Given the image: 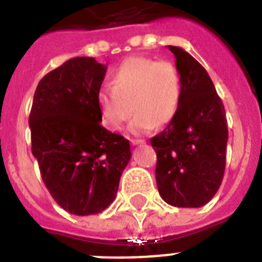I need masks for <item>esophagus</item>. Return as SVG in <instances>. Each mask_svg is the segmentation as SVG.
<instances>
[{
    "label": "esophagus",
    "mask_w": 262,
    "mask_h": 262,
    "mask_svg": "<svg viewBox=\"0 0 262 262\" xmlns=\"http://www.w3.org/2000/svg\"><path fill=\"white\" fill-rule=\"evenodd\" d=\"M131 143H133V145H139V144H144V140H140V139H133L131 140Z\"/></svg>",
    "instance_id": "esophagus-1"
}]
</instances>
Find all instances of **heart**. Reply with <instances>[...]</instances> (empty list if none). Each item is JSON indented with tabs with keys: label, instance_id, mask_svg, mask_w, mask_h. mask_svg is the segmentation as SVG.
I'll use <instances>...</instances> for the list:
<instances>
[{
	"label": "heart",
	"instance_id": "heart-1",
	"mask_svg": "<svg viewBox=\"0 0 262 262\" xmlns=\"http://www.w3.org/2000/svg\"><path fill=\"white\" fill-rule=\"evenodd\" d=\"M180 99L181 78L174 64L142 56L124 60L111 76V88L103 86L97 93L103 124L119 131L134 111V134L168 124L177 114Z\"/></svg>",
	"mask_w": 262,
	"mask_h": 262
}]
</instances>
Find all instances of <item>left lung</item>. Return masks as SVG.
Returning a JSON list of instances; mask_svg holds the SVG:
<instances>
[{
	"label": "left lung",
	"mask_w": 262,
	"mask_h": 262,
	"mask_svg": "<svg viewBox=\"0 0 262 262\" xmlns=\"http://www.w3.org/2000/svg\"><path fill=\"white\" fill-rule=\"evenodd\" d=\"M181 78L177 114L151 139L157 155L156 184L176 207H201L212 200L226 168V110L206 69L190 53L169 46Z\"/></svg>",
	"instance_id": "left-lung-1"
}]
</instances>
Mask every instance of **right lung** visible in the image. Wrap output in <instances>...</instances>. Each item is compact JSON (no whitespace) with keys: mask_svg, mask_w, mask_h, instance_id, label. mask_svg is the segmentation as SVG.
Instances as JSON below:
<instances>
[{"mask_svg":"<svg viewBox=\"0 0 262 262\" xmlns=\"http://www.w3.org/2000/svg\"><path fill=\"white\" fill-rule=\"evenodd\" d=\"M106 66L73 57L39 81L29 124L32 155L60 207L85 216L115 200L131 159L129 142L101 126L97 93Z\"/></svg>","mask_w":262,"mask_h":262,"instance_id":"add662e5","label":"right lung"}]
</instances>
